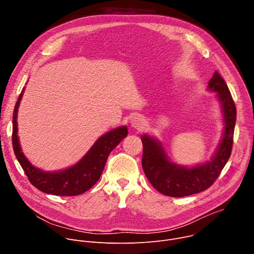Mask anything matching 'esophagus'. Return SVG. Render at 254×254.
Returning a JSON list of instances; mask_svg holds the SVG:
<instances>
[{"label":"esophagus","instance_id":"esophagus-1","mask_svg":"<svg viewBox=\"0 0 254 254\" xmlns=\"http://www.w3.org/2000/svg\"><path fill=\"white\" fill-rule=\"evenodd\" d=\"M144 125H146V122H144V120L142 118H140V117H133L130 120V126L133 128L141 129V128L144 127Z\"/></svg>","mask_w":254,"mask_h":254}]
</instances>
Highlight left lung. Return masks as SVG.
I'll return each mask as SVG.
<instances>
[{
	"label": "left lung",
	"mask_w": 254,
	"mask_h": 254,
	"mask_svg": "<svg viewBox=\"0 0 254 254\" xmlns=\"http://www.w3.org/2000/svg\"><path fill=\"white\" fill-rule=\"evenodd\" d=\"M207 89L216 93L223 117L221 140L211 160L187 167L170 160L163 143L147 133L141 134V166L150 183L162 194L170 197H184L208 189L218 178L231 155L236 122V107L224 79L215 71Z\"/></svg>",
	"instance_id": "8db88e82"
}]
</instances>
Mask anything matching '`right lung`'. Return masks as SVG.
<instances>
[{
    "mask_svg": "<svg viewBox=\"0 0 254 254\" xmlns=\"http://www.w3.org/2000/svg\"><path fill=\"white\" fill-rule=\"evenodd\" d=\"M25 87L16 102L13 115V149L31 184L43 193L56 196H76L89 190L99 180L108 155L127 135L126 126L107 131L96 139L89 151L73 166L55 172L33 166L25 157L18 136V110Z\"/></svg>",
    "mask_w": 254,
    "mask_h": 254,
    "instance_id": "1",
    "label": "right lung"
}]
</instances>
